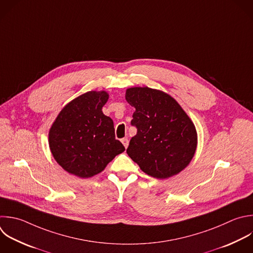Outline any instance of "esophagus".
Returning a JSON list of instances; mask_svg holds the SVG:
<instances>
[{
    "mask_svg": "<svg viewBox=\"0 0 253 253\" xmlns=\"http://www.w3.org/2000/svg\"><path fill=\"white\" fill-rule=\"evenodd\" d=\"M122 142H123L124 146H125L126 148H127V146H128V139H127V138H123V139H122Z\"/></svg>",
    "mask_w": 253,
    "mask_h": 253,
    "instance_id": "34e87169",
    "label": "esophagus"
}]
</instances>
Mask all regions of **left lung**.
Returning a JSON list of instances; mask_svg holds the SVG:
<instances>
[{"instance_id": "left-lung-1", "label": "left lung", "mask_w": 253, "mask_h": 253, "mask_svg": "<svg viewBox=\"0 0 253 253\" xmlns=\"http://www.w3.org/2000/svg\"><path fill=\"white\" fill-rule=\"evenodd\" d=\"M126 100L135 112L131 125L137 132L126 149L147 175L167 179L185 169L198 144L195 125L178 102L167 93L148 87H132Z\"/></svg>"}]
</instances>
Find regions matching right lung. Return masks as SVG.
<instances>
[{
  "mask_svg": "<svg viewBox=\"0 0 253 253\" xmlns=\"http://www.w3.org/2000/svg\"><path fill=\"white\" fill-rule=\"evenodd\" d=\"M106 91H90L69 102L58 114L48 133L55 161L80 178L102 172L125 146L115 137L114 122L104 115Z\"/></svg>",
  "mask_w": 253,
  "mask_h": 253,
  "instance_id": "obj_1",
  "label": "right lung"
}]
</instances>
